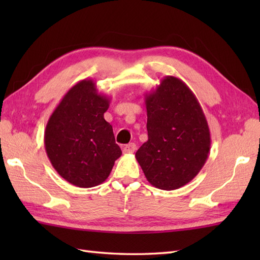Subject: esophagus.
<instances>
[{"mask_svg":"<svg viewBox=\"0 0 260 260\" xmlns=\"http://www.w3.org/2000/svg\"><path fill=\"white\" fill-rule=\"evenodd\" d=\"M136 150V145L134 143H129V144H127L123 147V153L124 154H131V153H134Z\"/></svg>","mask_w":260,"mask_h":260,"instance_id":"34e87169","label":"esophagus"}]
</instances>
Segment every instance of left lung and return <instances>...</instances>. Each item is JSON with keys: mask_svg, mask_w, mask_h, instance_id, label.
Instances as JSON below:
<instances>
[{"mask_svg": "<svg viewBox=\"0 0 260 260\" xmlns=\"http://www.w3.org/2000/svg\"><path fill=\"white\" fill-rule=\"evenodd\" d=\"M148 140L135 157L145 178L161 190H176L196 178L206 163L211 137L194 93L167 76L145 95Z\"/></svg>", "mask_w": 260, "mask_h": 260, "instance_id": "8db88e82", "label": "left lung"}]
</instances>
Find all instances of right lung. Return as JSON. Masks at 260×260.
Segmentation results:
<instances>
[{
  "label": "right lung",
  "mask_w": 260,
  "mask_h": 260,
  "mask_svg": "<svg viewBox=\"0 0 260 260\" xmlns=\"http://www.w3.org/2000/svg\"><path fill=\"white\" fill-rule=\"evenodd\" d=\"M109 103L92 79H84L70 88L48 120L47 155L58 174L73 185L102 184L121 155L113 127L104 118Z\"/></svg>",
  "instance_id": "obj_1"
}]
</instances>
